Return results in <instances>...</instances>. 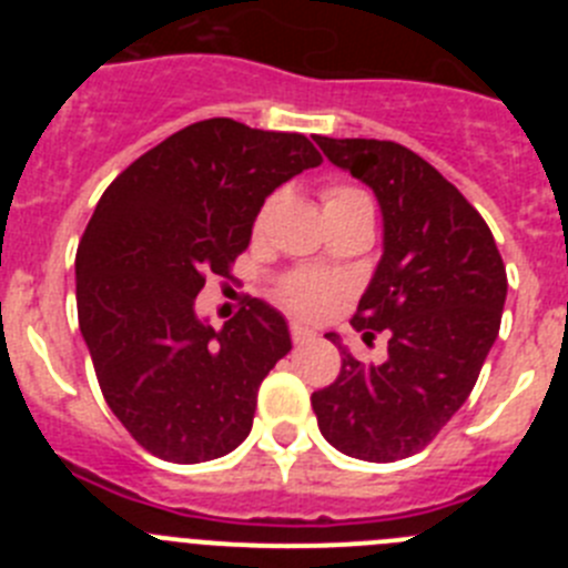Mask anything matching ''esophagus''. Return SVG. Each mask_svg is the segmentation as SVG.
<instances>
[{
    "label": "esophagus",
    "instance_id": "1",
    "mask_svg": "<svg viewBox=\"0 0 568 568\" xmlns=\"http://www.w3.org/2000/svg\"><path fill=\"white\" fill-rule=\"evenodd\" d=\"M290 335H293L295 344H307V341L315 338L313 329L304 327V324H293V327H290Z\"/></svg>",
    "mask_w": 568,
    "mask_h": 568
}]
</instances>
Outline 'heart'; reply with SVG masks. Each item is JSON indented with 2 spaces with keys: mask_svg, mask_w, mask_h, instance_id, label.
<instances>
[{
  "mask_svg": "<svg viewBox=\"0 0 568 568\" xmlns=\"http://www.w3.org/2000/svg\"><path fill=\"white\" fill-rule=\"evenodd\" d=\"M346 204H364V207H373L369 199H366L361 190L333 187L324 193V207H346ZM333 298H335L333 281L315 273H295L290 275V278L281 281V287H278L281 304L301 315H321L329 304H333Z\"/></svg>",
  "mask_w": 568,
  "mask_h": 568,
  "instance_id": "heart-1",
  "label": "heart"
}]
</instances>
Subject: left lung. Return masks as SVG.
<instances>
[{"label":"left lung","instance_id":"left-lung-1","mask_svg":"<svg viewBox=\"0 0 568 568\" xmlns=\"http://www.w3.org/2000/svg\"><path fill=\"white\" fill-rule=\"evenodd\" d=\"M335 168L373 190L384 253L353 315L386 358L341 349L335 384L313 393L321 435L349 458L393 464L424 449L458 413L498 338L506 267L480 213L404 144L315 135Z\"/></svg>","mask_w":568,"mask_h":568}]
</instances>
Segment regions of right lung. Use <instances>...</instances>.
<instances>
[{
    "label": "right lung",
    "mask_w": 568,
    "mask_h": 568,
    "mask_svg": "<svg viewBox=\"0 0 568 568\" xmlns=\"http://www.w3.org/2000/svg\"><path fill=\"white\" fill-rule=\"evenodd\" d=\"M321 155L301 133L207 119L139 155L99 199L77 253L79 329L113 415L155 458L202 464L253 429L261 381L293 349L250 298L215 329L204 278L230 275L264 199Z\"/></svg>",
    "instance_id": "obj_1"
}]
</instances>
